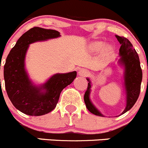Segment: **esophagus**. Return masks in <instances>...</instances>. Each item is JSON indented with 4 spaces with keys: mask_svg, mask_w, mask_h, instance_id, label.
<instances>
[{
    "mask_svg": "<svg viewBox=\"0 0 148 148\" xmlns=\"http://www.w3.org/2000/svg\"><path fill=\"white\" fill-rule=\"evenodd\" d=\"M77 73H78V75L80 76V77H86V76L88 75V72L87 70L83 69V68H82V69L79 70Z\"/></svg>",
    "mask_w": 148,
    "mask_h": 148,
    "instance_id": "esophagus-1",
    "label": "esophagus"
}]
</instances>
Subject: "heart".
I'll return each mask as SVG.
<instances>
[{"label": "heart", "instance_id": "heart-1", "mask_svg": "<svg viewBox=\"0 0 148 148\" xmlns=\"http://www.w3.org/2000/svg\"><path fill=\"white\" fill-rule=\"evenodd\" d=\"M104 42H102V41H95V42H91L90 44L89 48H90V49L92 52H97L101 50L102 48L104 47ZM112 52H113V48L111 46L106 47L104 49H103V54H104L105 56H109V55L112 54Z\"/></svg>", "mask_w": 148, "mask_h": 148}]
</instances>
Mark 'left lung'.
<instances>
[{"label": "left lung", "instance_id": "obj_1", "mask_svg": "<svg viewBox=\"0 0 148 148\" xmlns=\"http://www.w3.org/2000/svg\"><path fill=\"white\" fill-rule=\"evenodd\" d=\"M116 37L121 45L119 49L120 58L118 62L119 65L124 67V83L126 90L127 103H126L125 109L122 113V114H123L132 109L138 99L140 93L142 79H143V72L140 67L139 56L131 42L124 36L116 35ZM86 79L88 81L87 90L84 95V101L86 108L93 114L99 116H103V115L90 101V93L91 88V82L88 77Z\"/></svg>", "mask_w": 148, "mask_h": 148}]
</instances>
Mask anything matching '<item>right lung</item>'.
I'll return each mask as SVG.
<instances>
[{
	"label": "right lung",
	"instance_id": "add662e5",
	"mask_svg": "<svg viewBox=\"0 0 148 148\" xmlns=\"http://www.w3.org/2000/svg\"><path fill=\"white\" fill-rule=\"evenodd\" d=\"M60 34L53 29L32 28L18 39L7 57L3 70L5 90L13 105L25 114L42 116L52 112L56 107L61 91L76 77V71L57 73L37 86L29 78L25 69V57L29 45L60 37Z\"/></svg>",
	"mask_w": 148,
	"mask_h": 148
}]
</instances>
